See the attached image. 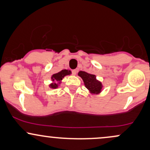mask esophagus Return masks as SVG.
Returning a JSON list of instances; mask_svg holds the SVG:
<instances>
[{"mask_svg":"<svg viewBox=\"0 0 150 150\" xmlns=\"http://www.w3.org/2000/svg\"><path fill=\"white\" fill-rule=\"evenodd\" d=\"M76 73H77V70H72V74H73V75H76Z\"/></svg>","mask_w":150,"mask_h":150,"instance_id":"34e87169","label":"esophagus"}]
</instances>
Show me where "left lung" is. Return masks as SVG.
Here are the masks:
<instances>
[{"instance_id":"8db88e82","label":"left lung","mask_w":150,"mask_h":150,"mask_svg":"<svg viewBox=\"0 0 150 150\" xmlns=\"http://www.w3.org/2000/svg\"><path fill=\"white\" fill-rule=\"evenodd\" d=\"M78 75L84 81L86 88L88 89L90 93L97 94L101 92L102 85L101 82L96 79L95 75L87 73L85 71H80L78 73Z\"/></svg>"}]
</instances>
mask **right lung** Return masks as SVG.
<instances>
[{"label": "right lung", "instance_id": "add662e5", "mask_svg": "<svg viewBox=\"0 0 150 150\" xmlns=\"http://www.w3.org/2000/svg\"><path fill=\"white\" fill-rule=\"evenodd\" d=\"M71 74V71L68 70H62L61 71L58 72V73L53 74L51 76V80L53 81V83L49 85V87L52 89H56L58 87V84L61 83V81L66 75Z\"/></svg>", "mask_w": 150, "mask_h": 150}]
</instances>
